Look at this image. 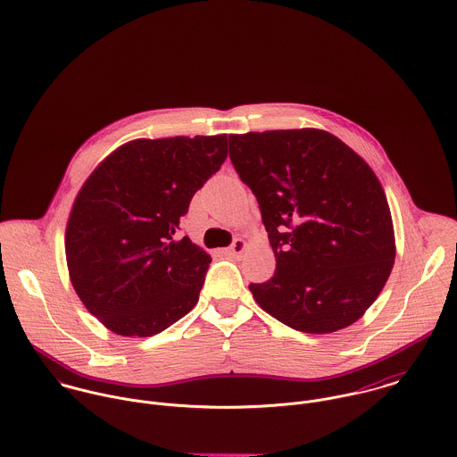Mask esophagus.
<instances>
[{
    "label": "esophagus",
    "instance_id": "obj_1",
    "mask_svg": "<svg viewBox=\"0 0 457 457\" xmlns=\"http://www.w3.org/2000/svg\"><path fill=\"white\" fill-rule=\"evenodd\" d=\"M245 248H246V241L245 239H241V237H237L232 245H230V248H227V255L228 257H239L243 252H245Z\"/></svg>",
    "mask_w": 457,
    "mask_h": 457
}]
</instances>
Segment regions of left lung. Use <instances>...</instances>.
Here are the masks:
<instances>
[{"mask_svg":"<svg viewBox=\"0 0 457 457\" xmlns=\"http://www.w3.org/2000/svg\"><path fill=\"white\" fill-rule=\"evenodd\" d=\"M228 153L276 257L274 276L250 285L262 310L308 334L357 322L395 259L391 209L371 167L317 129L228 135Z\"/></svg>","mask_w":457,"mask_h":457,"instance_id":"left-lung-1","label":"left lung"}]
</instances>
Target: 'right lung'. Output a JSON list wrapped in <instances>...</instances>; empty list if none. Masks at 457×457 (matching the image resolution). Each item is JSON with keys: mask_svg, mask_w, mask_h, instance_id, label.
I'll list each match as a JSON object with an SVG mask.
<instances>
[{"mask_svg": "<svg viewBox=\"0 0 457 457\" xmlns=\"http://www.w3.org/2000/svg\"><path fill=\"white\" fill-rule=\"evenodd\" d=\"M225 158L227 135L137 138L86 179L66 223V263L107 328L147 337L194 310L211 257L179 237V223Z\"/></svg>", "mask_w": 457, "mask_h": 457, "instance_id": "obj_1", "label": "right lung"}]
</instances>
